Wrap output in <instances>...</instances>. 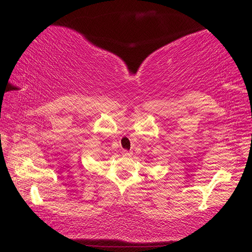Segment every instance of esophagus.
<instances>
[{"instance_id":"34e87169","label":"esophagus","mask_w":252,"mask_h":252,"mask_svg":"<svg viewBox=\"0 0 252 252\" xmlns=\"http://www.w3.org/2000/svg\"><path fill=\"white\" fill-rule=\"evenodd\" d=\"M122 156H123V157H131V156H132V152H131V151L123 150V151H122Z\"/></svg>"}]
</instances>
